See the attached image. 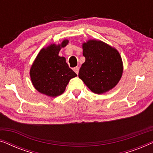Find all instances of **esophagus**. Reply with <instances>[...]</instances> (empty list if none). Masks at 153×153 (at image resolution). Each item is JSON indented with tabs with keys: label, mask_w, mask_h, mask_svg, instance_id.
<instances>
[{
	"label": "esophagus",
	"mask_w": 153,
	"mask_h": 153,
	"mask_svg": "<svg viewBox=\"0 0 153 153\" xmlns=\"http://www.w3.org/2000/svg\"><path fill=\"white\" fill-rule=\"evenodd\" d=\"M79 70V67H76V68H74V71L75 73H76V74H78Z\"/></svg>",
	"instance_id": "1"
}]
</instances>
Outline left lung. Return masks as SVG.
Wrapping results in <instances>:
<instances>
[{"mask_svg":"<svg viewBox=\"0 0 153 153\" xmlns=\"http://www.w3.org/2000/svg\"><path fill=\"white\" fill-rule=\"evenodd\" d=\"M85 61L79 77L94 93L103 94L114 88L122 77V58L114 47L104 42L89 39L82 44Z\"/></svg>","mask_w":153,"mask_h":153,"instance_id":"1","label":"left lung"}]
</instances>
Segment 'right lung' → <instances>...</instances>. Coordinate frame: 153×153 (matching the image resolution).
Returning a JSON list of instances; mask_svg holds the SVG:
<instances>
[{
  "mask_svg": "<svg viewBox=\"0 0 153 153\" xmlns=\"http://www.w3.org/2000/svg\"><path fill=\"white\" fill-rule=\"evenodd\" d=\"M68 39L60 44H51L40 50L30 69L33 86L39 93L51 97L62 94L71 79L77 75L69 68L65 57L58 56Z\"/></svg>",
  "mask_w": 153,
  "mask_h": 153,
  "instance_id": "obj_1",
  "label": "right lung"
}]
</instances>
